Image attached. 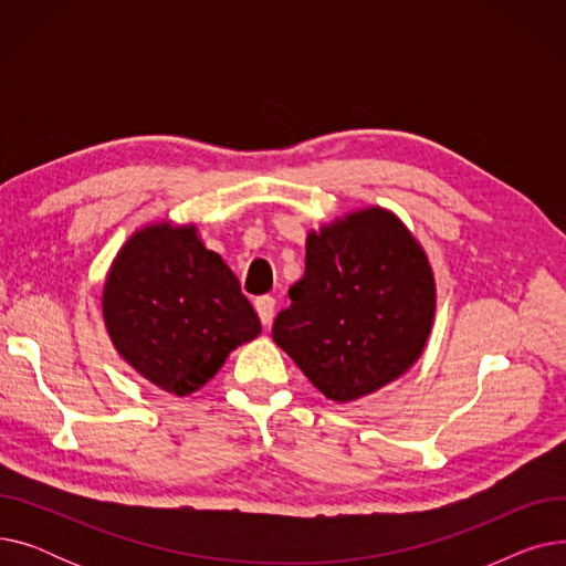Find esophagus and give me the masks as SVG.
<instances>
[{
	"label": "esophagus",
	"mask_w": 566,
	"mask_h": 566,
	"mask_svg": "<svg viewBox=\"0 0 566 566\" xmlns=\"http://www.w3.org/2000/svg\"><path fill=\"white\" fill-rule=\"evenodd\" d=\"M254 310H256L261 323L268 325L275 316V298L273 295H259V298L254 301Z\"/></svg>",
	"instance_id": "obj_1"
}]
</instances>
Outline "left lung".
Instances as JSON below:
<instances>
[{
	"mask_svg": "<svg viewBox=\"0 0 566 566\" xmlns=\"http://www.w3.org/2000/svg\"><path fill=\"white\" fill-rule=\"evenodd\" d=\"M273 339L333 401L360 399L420 358L436 286L408 229L382 208L310 233L305 275Z\"/></svg>",
	"mask_w": 566,
	"mask_h": 566,
	"instance_id": "8db88e82",
	"label": "left lung"
}]
</instances>
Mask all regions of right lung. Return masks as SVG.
Returning a JSON list of instances; mask_svg holds the SVG:
<instances>
[{
  "mask_svg": "<svg viewBox=\"0 0 566 566\" xmlns=\"http://www.w3.org/2000/svg\"><path fill=\"white\" fill-rule=\"evenodd\" d=\"M103 314L116 350L178 397L199 390L229 350L261 333L241 284L195 227L135 233L112 265Z\"/></svg>",
  "mask_w": 566,
  "mask_h": 566,
  "instance_id": "add662e5",
  "label": "right lung"
}]
</instances>
